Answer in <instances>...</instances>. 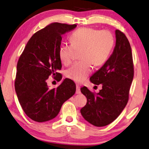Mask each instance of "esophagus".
I'll use <instances>...</instances> for the list:
<instances>
[{
    "instance_id": "esophagus-1",
    "label": "esophagus",
    "mask_w": 149,
    "mask_h": 149,
    "mask_svg": "<svg viewBox=\"0 0 149 149\" xmlns=\"http://www.w3.org/2000/svg\"><path fill=\"white\" fill-rule=\"evenodd\" d=\"M76 93L80 94L81 93V90H80V86L79 85H76Z\"/></svg>"
}]
</instances>
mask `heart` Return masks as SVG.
Returning <instances> with one entry per match:
<instances>
[{
  "mask_svg": "<svg viewBox=\"0 0 149 149\" xmlns=\"http://www.w3.org/2000/svg\"><path fill=\"white\" fill-rule=\"evenodd\" d=\"M70 44H63L59 48V58L64 65L72 62L76 51H80L81 60L66 70L68 79L77 83L85 81L95 66L106 62L115 43L113 34L108 30H98L90 27L77 29L70 36Z\"/></svg>",
  "mask_w": 149,
  "mask_h": 149,
  "instance_id": "1",
  "label": "heart"
}]
</instances>
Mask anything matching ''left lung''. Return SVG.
Returning a JSON list of instances; mask_svg holds the SVG:
<instances>
[{
  "label": "left lung",
  "mask_w": 149,
  "mask_h": 149,
  "mask_svg": "<svg viewBox=\"0 0 149 149\" xmlns=\"http://www.w3.org/2000/svg\"><path fill=\"white\" fill-rule=\"evenodd\" d=\"M116 46L113 53L100 70L90 78L92 83L102 85L98 93L87 87L81 88L87 104L81 109L85 120L93 126H107L117 118L129 99L134 77V64L130 44L125 34L116 30Z\"/></svg>",
  "instance_id": "obj_1"
}]
</instances>
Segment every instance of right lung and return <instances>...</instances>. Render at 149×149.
I'll list each match as a JSON object with an SVG mask.
<instances>
[{
  "label": "right lung",
  "mask_w": 149,
  "mask_h": 149,
  "mask_svg": "<svg viewBox=\"0 0 149 149\" xmlns=\"http://www.w3.org/2000/svg\"><path fill=\"white\" fill-rule=\"evenodd\" d=\"M76 24L53 23L32 36L19 57L15 88L21 106L33 121L44 122L54 118L63 103L76 91L72 80L65 79L58 87L49 89L47 79H62L59 48L62 36Z\"/></svg>",
  "instance_id": "add662e5"
}]
</instances>
